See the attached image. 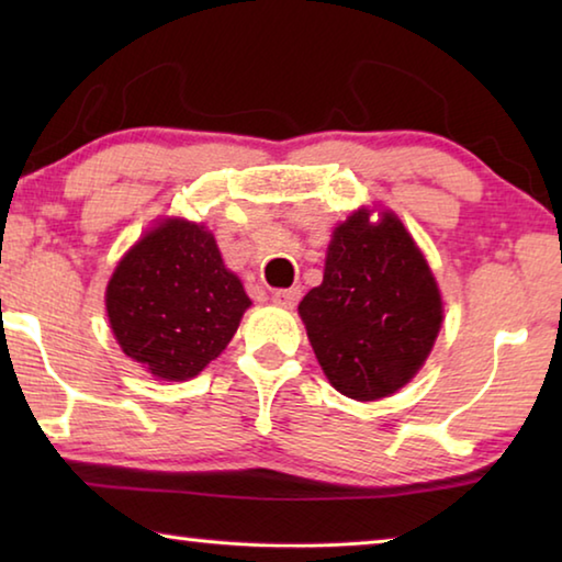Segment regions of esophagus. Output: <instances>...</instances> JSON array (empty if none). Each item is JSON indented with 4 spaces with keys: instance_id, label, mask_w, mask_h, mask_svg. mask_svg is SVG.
<instances>
[{
    "instance_id": "esophagus-1",
    "label": "esophagus",
    "mask_w": 562,
    "mask_h": 562,
    "mask_svg": "<svg viewBox=\"0 0 562 562\" xmlns=\"http://www.w3.org/2000/svg\"><path fill=\"white\" fill-rule=\"evenodd\" d=\"M300 288H290V290H274L272 292V302L280 304V307H294L300 300Z\"/></svg>"
}]
</instances>
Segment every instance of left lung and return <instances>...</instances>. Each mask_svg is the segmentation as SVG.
<instances>
[{"instance_id":"left-lung-1","label":"left lung","mask_w":562,"mask_h":562,"mask_svg":"<svg viewBox=\"0 0 562 562\" xmlns=\"http://www.w3.org/2000/svg\"><path fill=\"white\" fill-rule=\"evenodd\" d=\"M319 367L339 394L374 402L414 379L441 329L429 262L394 213L369 211L335 227L325 278L300 302Z\"/></svg>"}]
</instances>
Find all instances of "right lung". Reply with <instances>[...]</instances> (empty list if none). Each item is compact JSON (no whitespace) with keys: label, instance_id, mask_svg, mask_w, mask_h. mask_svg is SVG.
<instances>
[{"label":"right lung","instance_id":"right-lung-1","mask_svg":"<svg viewBox=\"0 0 562 562\" xmlns=\"http://www.w3.org/2000/svg\"><path fill=\"white\" fill-rule=\"evenodd\" d=\"M250 297L203 225L170 217L123 255L106 288L113 337L166 382L201 374L240 325Z\"/></svg>","mask_w":562,"mask_h":562}]
</instances>
